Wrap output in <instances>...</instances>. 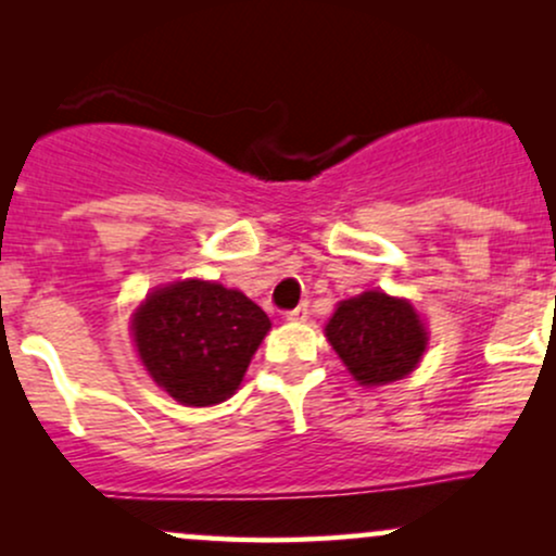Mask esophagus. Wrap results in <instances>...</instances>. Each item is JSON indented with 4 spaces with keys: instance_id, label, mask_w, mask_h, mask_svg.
Segmentation results:
<instances>
[{
    "instance_id": "34e87169",
    "label": "esophagus",
    "mask_w": 556,
    "mask_h": 556,
    "mask_svg": "<svg viewBox=\"0 0 556 556\" xmlns=\"http://www.w3.org/2000/svg\"><path fill=\"white\" fill-rule=\"evenodd\" d=\"M308 318V303H300L298 308L287 311V321H305Z\"/></svg>"
}]
</instances>
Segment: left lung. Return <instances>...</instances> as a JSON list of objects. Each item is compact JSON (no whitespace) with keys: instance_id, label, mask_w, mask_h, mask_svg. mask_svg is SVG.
Masks as SVG:
<instances>
[{"instance_id":"1","label":"left lung","mask_w":556,"mask_h":556,"mask_svg":"<svg viewBox=\"0 0 556 556\" xmlns=\"http://www.w3.org/2000/svg\"><path fill=\"white\" fill-rule=\"evenodd\" d=\"M324 334L361 387L405 379L429 344V331L410 300L381 290L342 300Z\"/></svg>"}]
</instances>
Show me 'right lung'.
I'll return each instance as SVG.
<instances>
[{
    "label": "right lung",
    "mask_w": 556,
    "mask_h": 556,
    "mask_svg": "<svg viewBox=\"0 0 556 556\" xmlns=\"http://www.w3.org/2000/svg\"><path fill=\"white\" fill-rule=\"evenodd\" d=\"M269 329V316L251 298L203 279L156 287L130 324L146 371L190 407L232 397Z\"/></svg>",
    "instance_id": "right-lung-1"
}]
</instances>
